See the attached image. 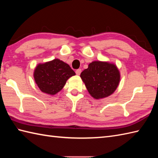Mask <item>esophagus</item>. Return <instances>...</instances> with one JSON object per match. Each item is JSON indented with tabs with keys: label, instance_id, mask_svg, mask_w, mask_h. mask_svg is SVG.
Masks as SVG:
<instances>
[{
	"label": "esophagus",
	"instance_id": "34e87169",
	"mask_svg": "<svg viewBox=\"0 0 158 158\" xmlns=\"http://www.w3.org/2000/svg\"><path fill=\"white\" fill-rule=\"evenodd\" d=\"M81 69H77L76 70V74L77 75H79L80 74H81Z\"/></svg>",
	"mask_w": 158,
	"mask_h": 158
}]
</instances>
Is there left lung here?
<instances>
[{
	"mask_svg": "<svg viewBox=\"0 0 158 158\" xmlns=\"http://www.w3.org/2000/svg\"><path fill=\"white\" fill-rule=\"evenodd\" d=\"M89 94L94 98L102 99L115 91L120 81V73L113 63L94 61L81 73Z\"/></svg>",
	"mask_w": 158,
	"mask_h": 158,
	"instance_id": "left-lung-1",
	"label": "left lung"
}]
</instances>
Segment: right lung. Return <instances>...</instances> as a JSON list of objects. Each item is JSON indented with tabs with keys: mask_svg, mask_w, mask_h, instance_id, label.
Here are the masks:
<instances>
[{
	"mask_svg": "<svg viewBox=\"0 0 158 158\" xmlns=\"http://www.w3.org/2000/svg\"><path fill=\"white\" fill-rule=\"evenodd\" d=\"M75 73L70 66L58 58L40 63L34 70V79L40 90L49 95H55L65 85Z\"/></svg>",
	"mask_w": 158,
	"mask_h": 158,
	"instance_id": "add662e5",
	"label": "right lung"
}]
</instances>
